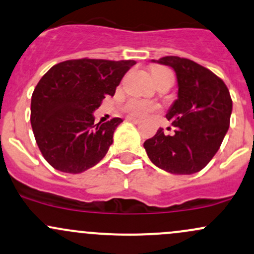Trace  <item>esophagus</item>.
Listing matches in <instances>:
<instances>
[{
    "label": "esophagus",
    "instance_id": "esophagus-1",
    "mask_svg": "<svg viewBox=\"0 0 254 254\" xmlns=\"http://www.w3.org/2000/svg\"><path fill=\"white\" fill-rule=\"evenodd\" d=\"M127 122H131V123H135V124H138V123H141L140 119L137 118H133V117H127Z\"/></svg>",
    "mask_w": 254,
    "mask_h": 254
}]
</instances>
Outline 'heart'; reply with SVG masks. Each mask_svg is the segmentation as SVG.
<instances>
[{"instance_id": "1", "label": "heart", "mask_w": 254, "mask_h": 254, "mask_svg": "<svg viewBox=\"0 0 254 254\" xmlns=\"http://www.w3.org/2000/svg\"><path fill=\"white\" fill-rule=\"evenodd\" d=\"M152 74L153 80L155 82V84L159 80L164 79V78H174V74L170 71L169 68L163 67V66H155L152 68ZM158 110V106L153 102L144 101V100H138V99H129L124 105H123V111L131 116L136 117H143L146 114L150 112H154Z\"/></svg>"}]
</instances>
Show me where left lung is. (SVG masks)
I'll return each instance as SVG.
<instances>
[{
    "instance_id": "8db88e82",
    "label": "left lung",
    "mask_w": 254,
    "mask_h": 254,
    "mask_svg": "<svg viewBox=\"0 0 254 254\" xmlns=\"http://www.w3.org/2000/svg\"><path fill=\"white\" fill-rule=\"evenodd\" d=\"M157 63L176 72L178 96L166 114L175 133L165 135L160 127L143 147L158 168L175 175L195 174L210 163L229 129V90L221 78L193 60L164 57Z\"/></svg>"
}]
</instances>
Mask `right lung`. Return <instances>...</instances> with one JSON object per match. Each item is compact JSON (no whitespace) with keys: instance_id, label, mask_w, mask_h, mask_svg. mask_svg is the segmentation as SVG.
<instances>
[{"instance_id":"right-lung-1","label":"right lung","mask_w":254,"mask_h":254,"mask_svg":"<svg viewBox=\"0 0 254 254\" xmlns=\"http://www.w3.org/2000/svg\"><path fill=\"white\" fill-rule=\"evenodd\" d=\"M133 60L76 59L57 64L31 97V127L44 159L59 171L80 174L105 157L123 122L95 124L93 112L113 96Z\"/></svg>"}]
</instances>
